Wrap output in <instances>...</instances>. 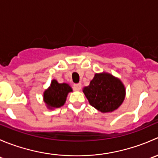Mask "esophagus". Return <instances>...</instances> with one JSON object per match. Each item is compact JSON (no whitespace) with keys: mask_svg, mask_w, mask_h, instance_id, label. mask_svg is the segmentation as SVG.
<instances>
[{"mask_svg":"<svg viewBox=\"0 0 158 158\" xmlns=\"http://www.w3.org/2000/svg\"><path fill=\"white\" fill-rule=\"evenodd\" d=\"M73 88H74L75 90L76 91H79L82 88V84L81 83H76L73 85Z\"/></svg>","mask_w":158,"mask_h":158,"instance_id":"1","label":"esophagus"}]
</instances>
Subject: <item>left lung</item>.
<instances>
[{"label":"left lung","instance_id":"1","mask_svg":"<svg viewBox=\"0 0 158 158\" xmlns=\"http://www.w3.org/2000/svg\"><path fill=\"white\" fill-rule=\"evenodd\" d=\"M83 92L89 104L102 113L117 109L123 102L125 88L122 81L109 73H95Z\"/></svg>","mask_w":158,"mask_h":158}]
</instances>
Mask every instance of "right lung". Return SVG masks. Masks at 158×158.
Wrapping results in <instances>:
<instances>
[{"mask_svg":"<svg viewBox=\"0 0 158 158\" xmlns=\"http://www.w3.org/2000/svg\"><path fill=\"white\" fill-rule=\"evenodd\" d=\"M73 92L69 84L59 83L52 79L50 86L44 93V101L48 109L60 108L65 104L68 93Z\"/></svg>","mask_w":158,"mask_h":158,"instance_id":"obj_1","label":"right lung"}]
</instances>
